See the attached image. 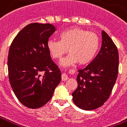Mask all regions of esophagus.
<instances>
[{"mask_svg":"<svg viewBox=\"0 0 127 127\" xmlns=\"http://www.w3.org/2000/svg\"><path fill=\"white\" fill-rule=\"evenodd\" d=\"M68 79V76L65 74V73H63V74H62V80H63V81H66Z\"/></svg>","mask_w":127,"mask_h":127,"instance_id":"1","label":"esophagus"}]
</instances>
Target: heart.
<instances>
[{"instance_id":"obj_1","label":"heart","mask_w":127,"mask_h":127,"mask_svg":"<svg viewBox=\"0 0 127 127\" xmlns=\"http://www.w3.org/2000/svg\"><path fill=\"white\" fill-rule=\"evenodd\" d=\"M98 46L99 39L95 33L77 27L62 32L59 40L51 39L47 42L48 52L53 59H61L68 49L70 54L61 62L64 66L77 62L79 64L89 63L93 59Z\"/></svg>"}]
</instances>
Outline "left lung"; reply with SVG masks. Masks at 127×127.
<instances>
[{
	"instance_id": "obj_1",
	"label": "left lung",
	"mask_w": 127,
	"mask_h": 127,
	"mask_svg": "<svg viewBox=\"0 0 127 127\" xmlns=\"http://www.w3.org/2000/svg\"><path fill=\"white\" fill-rule=\"evenodd\" d=\"M119 71V53L110 36L102 31L101 48L95 59L78 70V87L72 93L73 102L86 111L100 107L109 98Z\"/></svg>"
}]
</instances>
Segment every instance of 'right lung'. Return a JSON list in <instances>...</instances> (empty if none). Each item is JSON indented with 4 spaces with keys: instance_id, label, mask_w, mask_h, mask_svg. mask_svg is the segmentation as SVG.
<instances>
[{
    "instance_id": "right-lung-1",
    "label": "right lung",
    "mask_w": 127,
    "mask_h": 127,
    "mask_svg": "<svg viewBox=\"0 0 127 127\" xmlns=\"http://www.w3.org/2000/svg\"><path fill=\"white\" fill-rule=\"evenodd\" d=\"M55 31L49 23L29 24L18 32L10 46V83L18 100L30 109L46 104L61 80V72L47 48L48 38Z\"/></svg>"
}]
</instances>
